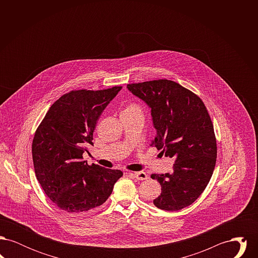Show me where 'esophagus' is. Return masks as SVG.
<instances>
[{
    "instance_id": "obj_1",
    "label": "esophagus",
    "mask_w": 258,
    "mask_h": 258,
    "mask_svg": "<svg viewBox=\"0 0 258 258\" xmlns=\"http://www.w3.org/2000/svg\"><path fill=\"white\" fill-rule=\"evenodd\" d=\"M130 174L133 175L135 179H137V180H142L143 181V180H147L148 179V175L145 172H135V173H130Z\"/></svg>"
}]
</instances>
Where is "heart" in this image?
Returning a JSON list of instances; mask_svg holds the SVG:
<instances>
[{
  "label": "heart",
  "instance_id": "obj_1",
  "mask_svg": "<svg viewBox=\"0 0 258 258\" xmlns=\"http://www.w3.org/2000/svg\"><path fill=\"white\" fill-rule=\"evenodd\" d=\"M132 110H141V109H140L139 105H138V104H136V103H128V104L123 108V111ZM123 111H122V112H123Z\"/></svg>",
  "mask_w": 258,
  "mask_h": 258
}]
</instances>
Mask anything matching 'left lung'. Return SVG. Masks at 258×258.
<instances>
[{
	"instance_id": "1",
	"label": "left lung",
	"mask_w": 258,
	"mask_h": 258,
	"mask_svg": "<svg viewBox=\"0 0 258 258\" xmlns=\"http://www.w3.org/2000/svg\"><path fill=\"white\" fill-rule=\"evenodd\" d=\"M151 108L156 136L152 146L173 158V172L152 174L161 185L156 207L178 211L192 204L204 191L217 161V141L208 110L191 91L160 79L127 84Z\"/></svg>"
}]
</instances>
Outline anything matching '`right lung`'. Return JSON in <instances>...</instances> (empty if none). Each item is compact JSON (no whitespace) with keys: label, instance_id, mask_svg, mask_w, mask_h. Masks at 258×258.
<instances>
[{"label":"right lung","instance_id":"add662e5","mask_svg":"<svg viewBox=\"0 0 258 258\" xmlns=\"http://www.w3.org/2000/svg\"><path fill=\"white\" fill-rule=\"evenodd\" d=\"M121 89L71 91L51 105L36 131L32 155L37 181L50 200L71 215L102 205L123 176L121 170L83 160L98 118Z\"/></svg>","mask_w":258,"mask_h":258}]
</instances>
